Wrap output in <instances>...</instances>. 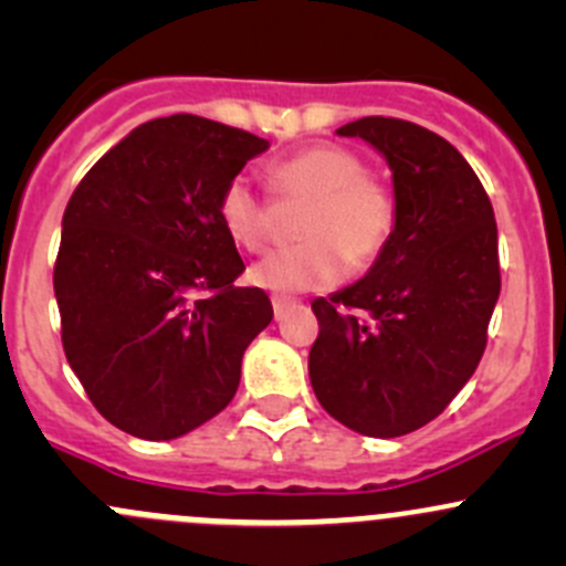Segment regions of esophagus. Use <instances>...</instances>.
Returning <instances> with one entry per match:
<instances>
[{
	"label": "esophagus",
	"mask_w": 566,
	"mask_h": 566,
	"mask_svg": "<svg viewBox=\"0 0 566 566\" xmlns=\"http://www.w3.org/2000/svg\"><path fill=\"white\" fill-rule=\"evenodd\" d=\"M271 304H273V317H276V319H282L284 315H287L290 310H293V306H295V301H293V298H284V295H273V298H271Z\"/></svg>",
	"instance_id": "34e87169"
}]
</instances>
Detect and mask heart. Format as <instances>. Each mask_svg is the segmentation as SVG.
I'll use <instances>...</instances> for the list:
<instances>
[{"mask_svg":"<svg viewBox=\"0 0 566 566\" xmlns=\"http://www.w3.org/2000/svg\"><path fill=\"white\" fill-rule=\"evenodd\" d=\"M268 180L284 202L306 205L295 224L298 247L276 251L249 271L268 293H312L339 284L347 262L356 268L378 256L394 227V197L364 161L339 145H312L273 161ZM219 221L232 243L262 251L276 235V213L247 175L232 177L219 199Z\"/></svg>","mask_w":566,"mask_h":566,"instance_id":"obj_1","label":"heart"}]
</instances>
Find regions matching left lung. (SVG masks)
<instances>
[{
    "instance_id": "obj_1",
    "label": "left lung",
    "mask_w": 566,
    "mask_h": 566,
    "mask_svg": "<svg viewBox=\"0 0 566 566\" xmlns=\"http://www.w3.org/2000/svg\"><path fill=\"white\" fill-rule=\"evenodd\" d=\"M336 134L386 158L394 227L364 279L312 304L310 380L353 432L408 436L458 397L488 345L501 293L493 205L458 147L421 125L361 117Z\"/></svg>"
}]
</instances>
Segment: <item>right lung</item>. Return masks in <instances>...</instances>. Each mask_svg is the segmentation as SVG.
Masks as SVG:
<instances>
[{
    "mask_svg": "<svg viewBox=\"0 0 566 566\" xmlns=\"http://www.w3.org/2000/svg\"><path fill=\"white\" fill-rule=\"evenodd\" d=\"M271 142L193 114L130 130L62 216V347L106 421L172 441L230 405L243 353L273 319L219 221L227 182ZM213 292V296H208Z\"/></svg>",
    "mask_w": 566,
    "mask_h": 566,
    "instance_id": "right-lung-1",
    "label": "right lung"
}]
</instances>
